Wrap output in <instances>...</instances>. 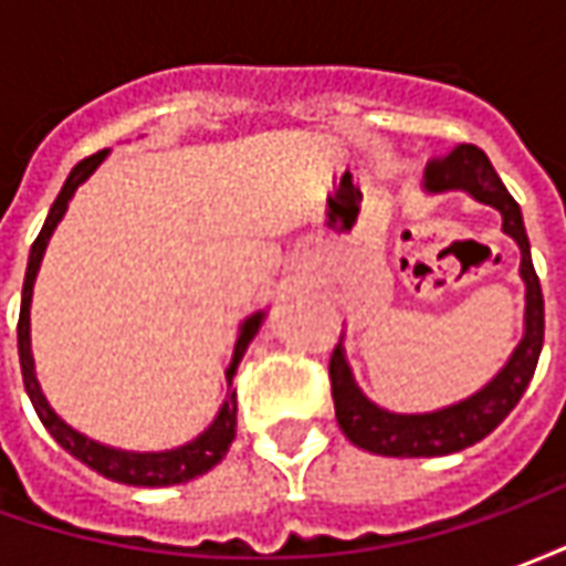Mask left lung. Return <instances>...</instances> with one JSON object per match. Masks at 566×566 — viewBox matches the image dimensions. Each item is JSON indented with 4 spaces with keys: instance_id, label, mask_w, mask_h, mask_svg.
Masks as SVG:
<instances>
[{
    "instance_id": "8db88e82",
    "label": "left lung",
    "mask_w": 566,
    "mask_h": 566,
    "mask_svg": "<svg viewBox=\"0 0 566 566\" xmlns=\"http://www.w3.org/2000/svg\"><path fill=\"white\" fill-rule=\"evenodd\" d=\"M424 193H451L461 190L482 206L500 211L503 233L522 251L518 275L524 282V333L518 345L512 348L506 364L491 379L463 400L439 406L430 412H391L385 406L373 403L355 381L352 364L345 357V339L333 348L331 357V385L336 421L343 433L357 449H367L385 458H439L475 446L485 439L494 427L510 416L515 403L522 400L527 385L534 379L536 360L543 352V291L531 260V242L524 233L522 209L503 187L500 175L485 157V150L475 145H458L446 157L427 166ZM345 336V333H343Z\"/></svg>"
}]
</instances>
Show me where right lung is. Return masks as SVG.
I'll return each instance as SVG.
<instances>
[{
  "label": "right lung",
  "instance_id": "1",
  "mask_svg": "<svg viewBox=\"0 0 566 566\" xmlns=\"http://www.w3.org/2000/svg\"><path fill=\"white\" fill-rule=\"evenodd\" d=\"M108 157V148L93 154L87 160H81L72 172H69L66 185L56 193L54 206L44 218V227L39 239L32 242L30 248V263H27V279H23V296H20V321H18V352H20V369H23V385H27V394H30L35 412L42 418V424L48 427V433L63 446V449L78 458L81 463H87L91 470H96L105 479H115V482H124V485H139V488H166V485H181V482H190L197 475L209 473L214 463L223 461V454L230 451V442L235 437V391H233V376L242 357H245L248 345L258 336L263 321H266V308H258L251 312L242 324H239V336H235L233 357H230V367H227V397H223L218 416L211 421L199 437H193L185 446H175V449L163 451H129L117 449V446H105L99 439L81 433L72 424H66L63 418L56 416V409L48 403V397L42 394V385H39V376H35V360H32V336H30V306H32V287H35V275H39V266H42L44 251H48V242L54 235L56 223L63 221L69 202L75 197L87 178H91L99 166Z\"/></svg>",
  "mask_w": 566,
  "mask_h": 566
}]
</instances>
